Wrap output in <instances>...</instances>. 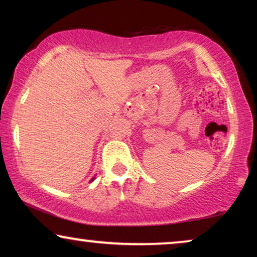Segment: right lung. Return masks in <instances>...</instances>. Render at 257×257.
I'll return each mask as SVG.
<instances>
[{
  "instance_id": "obj_1",
  "label": "right lung",
  "mask_w": 257,
  "mask_h": 257,
  "mask_svg": "<svg viewBox=\"0 0 257 257\" xmlns=\"http://www.w3.org/2000/svg\"><path fill=\"white\" fill-rule=\"evenodd\" d=\"M91 181H93V179H92V180H91Z\"/></svg>"
}]
</instances>
